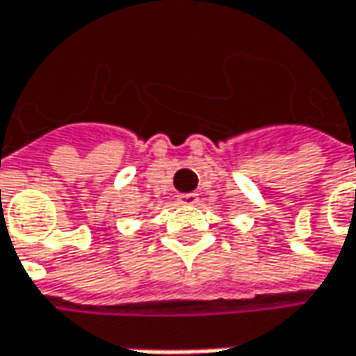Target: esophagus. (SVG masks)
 <instances>
[{
  "label": "esophagus",
  "instance_id": "esophagus-1",
  "mask_svg": "<svg viewBox=\"0 0 356 356\" xmlns=\"http://www.w3.org/2000/svg\"><path fill=\"white\" fill-rule=\"evenodd\" d=\"M177 201L181 205H195L199 201V195L197 193H181L177 195Z\"/></svg>",
  "mask_w": 356,
  "mask_h": 356
}]
</instances>
